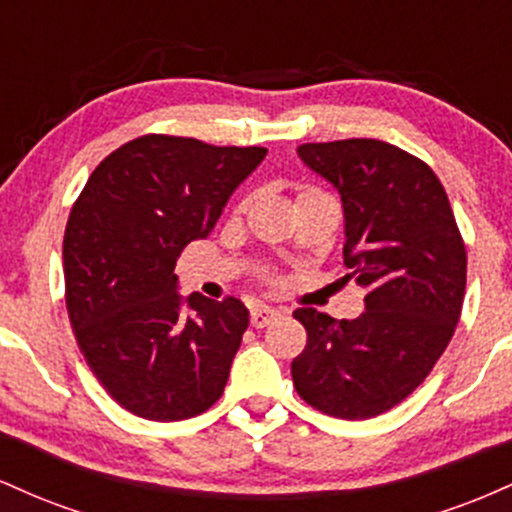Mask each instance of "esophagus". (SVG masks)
<instances>
[{
  "mask_svg": "<svg viewBox=\"0 0 512 512\" xmlns=\"http://www.w3.org/2000/svg\"><path fill=\"white\" fill-rule=\"evenodd\" d=\"M281 313L272 305H255V308L250 310V325L255 327V330H262V327H267L269 322L276 320Z\"/></svg>",
  "mask_w": 512,
  "mask_h": 512,
  "instance_id": "obj_1",
  "label": "esophagus"
}]
</instances>
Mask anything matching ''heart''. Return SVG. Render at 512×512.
I'll return each instance as SVG.
<instances>
[{"instance_id": "b5f03b06", "label": "heart", "mask_w": 512, "mask_h": 512, "mask_svg": "<svg viewBox=\"0 0 512 512\" xmlns=\"http://www.w3.org/2000/svg\"><path fill=\"white\" fill-rule=\"evenodd\" d=\"M310 192H317V190H313V187H308V190H303L301 195H310ZM301 195H298V197H301ZM243 207H245V202H240V209H243ZM267 279H269V274H267Z\"/></svg>"}]
</instances>
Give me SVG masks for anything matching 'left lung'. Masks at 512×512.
Here are the masks:
<instances>
[{
    "label": "left lung",
    "instance_id": "1",
    "mask_svg": "<svg viewBox=\"0 0 512 512\" xmlns=\"http://www.w3.org/2000/svg\"><path fill=\"white\" fill-rule=\"evenodd\" d=\"M298 156L342 195L344 279L368 293L356 320L293 313L308 332L293 385L322 414L373 419L424 383L450 344L467 250L445 187L421 158L380 139L301 144Z\"/></svg>",
    "mask_w": 512,
    "mask_h": 512
}]
</instances>
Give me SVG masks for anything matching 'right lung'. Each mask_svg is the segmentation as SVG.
Segmentation results:
<instances>
[{
    "mask_svg": "<svg viewBox=\"0 0 512 512\" xmlns=\"http://www.w3.org/2000/svg\"><path fill=\"white\" fill-rule=\"evenodd\" d=\"M262 146L144 134L98 163L64 231V301L88 368L122 409L182 421L223 395L248 330L238 298L182 301L175 262L214 231Z\"/></svg>",
    "mask_w": 512,
    "mask_h": 512,
    "instance_id": "obj_1",
    "label": "right lung"
}]
</instances>
